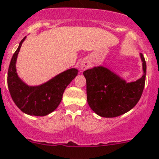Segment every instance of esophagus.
Instances as JSON below:
<instances>
[{
  "instance_id": "esophagus-1",
  "label": "esophagus",
  "mask_w": 159,
  "mask_h": 159,
  "mask_svg": "<svg viewBox=\"0 0 159 159\" xmlns=\"http://www.w3.org/2000/svg\"><path fill=\"white\" fill-rule=\"evenodd\" d=\"M80 67H81V68H82V70L87 69L88 67H90L89 62H87V60H84V61H82V62H81V65H80Z\"/></svg>"
}]
</instances>
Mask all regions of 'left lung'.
Returning a JSON list of instances; mask_svg holds the SVG:
<instances>
[{
    "label": "left lung",
    "mask_w": 159,
    "mask_h": 159,
    "mask_svg": "<svg viewBox=\"0 0 159 159\" xmlns=\"http://www.w3.org/2000/svg\"><path fill=\"white\" fill-rule=\"evenodd\" d=\"M143 74L135 82H127L119 75L102 66L83 72L87 81L88 105L98 116L117 117L134 108L143 93L146 77V62L140 53Z\"/></svg>",
    "instance_id": "left-lung-1"
}]
</instances>
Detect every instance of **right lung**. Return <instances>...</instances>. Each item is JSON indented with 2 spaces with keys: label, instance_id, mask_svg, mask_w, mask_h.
Masks as SVG:
<instances>
[{
  "label": "right lung",
  "instance_id": "obj_1",
  "mask_svg": "<svg viewBox=\"0 0 159 159\" xmlns=\"http://www.w3.org/2000/svg\"><path fill=\"white\" fill-rule=\"evenodd\" d=\"M20 41L9 66L7 84L11 98L21 111L30 116H44L55 111L62 101L66 87L77 75L78 70L70 68L39 86H29L16 72V60L22 43Z\"/></svg>",
  "mask_w": 159,
  "mask_h": 159
}]
</instances>
